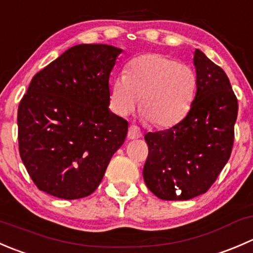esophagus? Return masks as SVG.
<instances>
[{
	"label": "esophagus",
	"instance_id": "esophagus-1",
	"mask_svg": "<svg viewBox=\"0 0 253 253\" xmlns=\"http://www.w3.org/2000/svg\"><path fill=\"white\" fill-rule=\"evenodd\" d=\"M127 137H128V139H137V138H139V137H142L141 129H139L137 126H134V125H132V126H129L128 134H127Z\"/></svg>",
	"mask_w": 253,
	"mask_h": 253
}]
</instances>
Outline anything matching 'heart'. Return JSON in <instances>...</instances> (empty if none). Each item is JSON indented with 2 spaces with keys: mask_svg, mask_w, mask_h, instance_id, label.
Returning <instances> with one entry per match:
<instances>
[{
  "mask_svg": "<svg viewBox=\"0 0 253 253\" xmlns=\"http://www.w3.org/2000/svg\"><path fill=\"white\" fill-rule=\"evenodd\" d=\"M197 79L192 68L162 53L132 58L126 75L111 84V103L121 116H128L141 101L145 121L158 128L175 126L187 115L195 99Z\"/></svg>",
  "mask_w": 253,
  "mask_h": 253,
  "instance_id": "heart-1",
  "label": "heart"
}]
</instances>
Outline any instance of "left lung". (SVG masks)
Masks as SVG:
<instances>
[{"label": "left lung", "mask_w": 253, "mask_h": 253, "mask_svg": "<svg viewBox=\"0 0 253 253\" xmlns=\"http://www.w3.org/2000/svg\"><path fill=\"white\" fill-rule=\"evenodd\" d=\"M197 90L185 119L144 136L149 147L143 178L164 201L203 195L230 158L237 99L228 76L201 50L193 53Z\"/></svg>", "instance_id": "left-lung-1"}]
</instances>
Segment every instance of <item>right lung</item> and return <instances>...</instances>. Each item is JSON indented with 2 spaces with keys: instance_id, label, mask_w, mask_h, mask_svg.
<instances>
[{
  "instance_id": "add662e5",
  "label": "right lung",
  "mask_w": 253,
  "mask_h": 253,
  "mask_svg": "<svg viewBox=\"0 0 253 253\" xmlns=\"http://www.w3.org/2000/svg\"><path fill=\"white\" fill-rule=\"evenodd\" d=\"M121 48L81 44L34 76L18 108L19 154L40 191L63 200L91 195L128 122L110 111L109 78Z\"/></svg>"
}]
</instances>
